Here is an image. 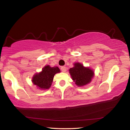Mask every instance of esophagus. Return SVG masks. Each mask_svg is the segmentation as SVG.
Returning a JSON list of instances; mask_svg holds the SVG:
<instances>
[{
	"instance_id": "34e87169",
	"label": "esophagus",
	"mask_w": 130,
	"mask_h": 130,
	"mask_svg": "<svg viewBox=\"0 0 130 130\" xmlns=\"http://www.w3.org/2000/svg\"><path fill=\"white\" fill-rule=\"evenodd\" d=\"M61 70H62V72H65L67 71V68H66L65 67H62L61 68Z\"/></svg>"
}]
</instances>
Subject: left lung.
Here are the masks:
<instances>
[{
	"mask_svg": "<svg viewBox=\"0 0 130 130\" xmlns=\"http://www.w3.org/2000/svg\"><path fill=\"white\" fill-rule=\"evenodd\" d=\"M69 73L78 87H83L91 82L94 72L89 68L84 67L80 62H76L74 67L69 69Z\"/></svg>",
	"mask_w": 130,
	"mask_h": 130,
	"instance_id": "1",
	"label": "left lung"
}]
</instances>
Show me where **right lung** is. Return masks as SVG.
<instances>
[{
	"label": "right lung",
	"instance_id": "1",
	"mask_svg": "<svg viewBox=\"0 0 130 130\" xmlns=\"http://www.w3.org/2000/svg\"><path fill=\"white\" fill-rule=\"evenodd\" d=\"M59 72L60 70L58 67H50L49 65H46L43 68L41 72L35 74L32 82L39 89H48L51 87L54 75Z\"/></svg>",
	"mask_w": 130,
	"mask_h": 130
}]
</instances>
